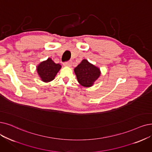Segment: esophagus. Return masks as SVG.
<instances>
[{
  "instance_id": "esophagus-1",
  "label": "esophagus",
  "mask_w": 152,
  "mask_h": 152,
  "mask_svg": "<svg viewBox=\"0 0 152 152\" xmlns=\"http://www.w3.org/2000/svg\"><path fill=\"white\" fill-rule=\"evenodd\" d=\"M72 62L71 60H69V61H67V62H64V65L65 66H70L72 65Z\"/></svg>"
}]
</instances>
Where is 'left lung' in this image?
Wrapping results in <instances>:
<instances>
[{
	"instance_id": "1",
	"label": "left lung",
	"mask_w": 152,
	"mask_h": 152,
	"mask_svg": "<svg viewBox=\"0 0 152 152\" xmlns=\"http://www.w3.org/2000/svg\"><path fill=\"white\" fill-rule=\"evenodd\" d=\"M78 82L82 86H92L100 75V69L84 59L74 69Z\"/></svg>"
}]
</instances>
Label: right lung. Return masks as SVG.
Returning <instances> with one entry per match:
<instances>
[{
  "label": "right lung",
  "instance_id": "1",
  "mask_svg": "<svg viewBox=\"0 0 152 152\" xmlns=\"http://www.w3.org/2000/svg\"><path fill=\"white\" fill-rule=\"evenodd\" d=\"M60 68L61 65L59 64H56L50 58H48L37 66V70L42 80L48 82L54 79Z\"/></svg>",
  "mask_w": 152,
  "mask_h": 152
}]
</instances>
